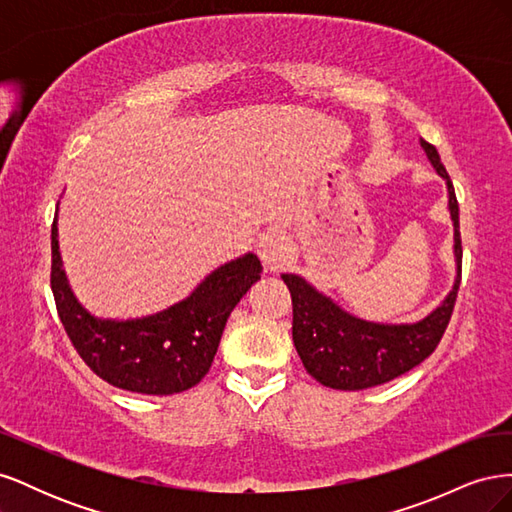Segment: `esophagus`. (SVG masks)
<instances>
[{
    "mask_svg": "<svg viewBox=\"0 0 512 512\" xmlns=\"http://www.w3.org/2000/svg\"><path fill=\"white\" fill-rule=\"evenodd\" d=\"M288 254V239L282 235V232H265L258 241V256L265 262V267L277 269L282 267V262L286 260Z\"/></svg>",
    "mask_w": 512,
    "mask_h": 512,
    "instance_id": "1",
    "label": "esophagus"
}]
</instances>
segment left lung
<instances>
[{
	"label": "left lung",
	"mask_w": 512,
	"mask_h": 512,
	"mask_svg": "<svg viewBox=\"0 0 512 512\" xmlns=\"http://www.w3.org/2000/svg\"><path fill=\"white\" fill-rule=\"evenodd\" d=\"M429 162L446 181L448 209L455 226L457 277L453 290L429 316L412 324H380L361 320L324 297L294 273H284L292 297V339L307 374L337 391H363L406 374L438 348L451 320L461 282L459 205L453 181L438 151L421 138Z\"/></svg>",
	"instance_id": "obj_1"
}]
</instances>
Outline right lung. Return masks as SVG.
<instances>
[{
  "instance_id": "1",
  "label": "right lung",
  "mask_w": 512,
  "mask_h": 512,
  "mask_svg": "<svg viewBox=\"0 0 512 512\" xmlns=\"http://www.w3.org/2000/svg\"><path fill=\"white\" fill-rule=\"evenodd\" d=\"M51 288L61 324L85 365L123 391L175 395L207 376L222 331L243 294L260 280V260L245 254L211 271L190 297L132 320L91 316L61 269L57 215L51 228Z\"/></svg>"
}]
</instances>
